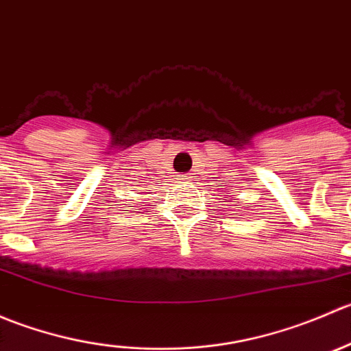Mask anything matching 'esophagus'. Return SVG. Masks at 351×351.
Instances as JSON below:
<instances>
[{
    "instance_id": "34e87169",
    "label": "esophagus",
    "mask_w": 351,
    "mask_h": 351,
    "mask_svg": "<svg viewBox=\"0 0 351 351\" xmlns=\"http://www.w3.org/2000/svg\"><path fill=\"white\" fill-rule=\"evenodd\" d=\"M182 180H185V182H192V180H193V173H183Z\"/></svg>"
}]
</instances>
